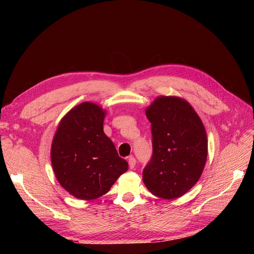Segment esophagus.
<instances>
[{"mask_svg":"<svg viewBox=\"0 0 254 254\" xmlns=\"http://www.w3.org/2000/svg\"><path fill=\"white\" fill-rule=\"evenodd\" d=\"M128 166H129V169L131 170L136 167V158L134 156L128 157Z\"/></svg>","mask_w":254,"mask_h":254,"instance_id":"esophagus-1","label":"esophagus"}]
</instances>
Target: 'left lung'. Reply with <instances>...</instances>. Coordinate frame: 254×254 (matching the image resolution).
Returning <instances> with one entry per match:
<instances>
[{
    "label": "left lung",
    "mask_w": 254,
    "mask_h": 254,
    "mask_svg": "<svg viewBox=\"0 0 254 254\" xmlns=\"http://www.w3.org/2000/svg\"><path fill=\"white\" fill-rule=\"evenodd\" d=\"M151 123L152 157L143 181L154 195L172 199L201 177L208 154L204 125L191 105L178 97H158L146 109Z\"/></svg>",
    "instance_id": "obj_1"
}]
</instances>
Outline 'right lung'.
<instances>
[{"mask_svg":"<svg viewBox=\"0 0 254 254\" xmlns=\"http://www.w3.org/2000/svg\"><path fill=\"white\" fill-rule=\"evenodd\" d=\"M105 110L84 102L66 113L51 145V165L59 183L79 199L107 193L127 170L113 142L105 135Z\"/></svg>","mask_w":254,"mask_h":254,"instance_id":"add662e5","label":"right lung"}]
</instances>
